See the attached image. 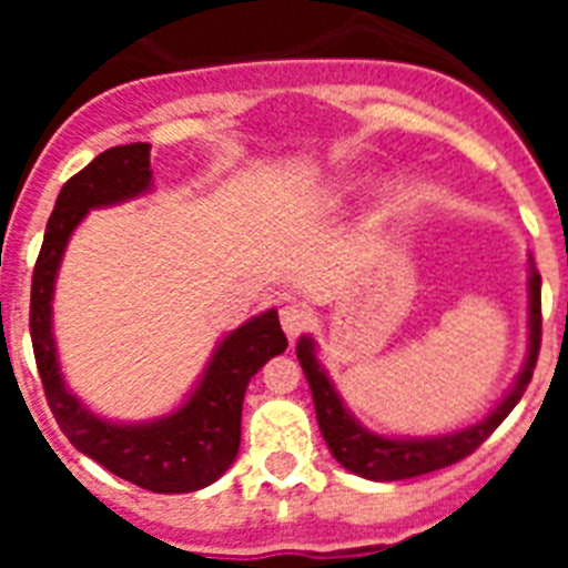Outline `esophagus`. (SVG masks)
Listing matches in <instances>:
<instances>
[{
	"mask_svg": "<svg viewBox=\"0 0 568 568\" xmlns=\"http://www.w3.org/2000/svg\"><path fill=\"white\" fill-rule=\"evenodd\" d=\"M278 318H281V327H284V333H287V338L295 341L301 333H304V329H307L310 310L301 307V304H284V307L278 310Z\"/></svg>",
	"mask_w": 568,
	"mask_h": 568,
	"instance_id": "34e87169",
	"label": "esophagus"
}]
</instances>
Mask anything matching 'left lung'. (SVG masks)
<instances>
[{"instance_id": "obj_1", "label": "left lung", "mask_w": 568, "mask_h": 568, "mask_svg": "<svg viewBox=\"0 0 568 568\" xmlns=\"http://www.w3.org/2000/svg\"><path fill=\"white\" fill-rule=\"evenodd\" d=\"M540 273L535 267V261L529 258V355L524 361L518 381L509 389L504 400H500L480 424L466 426L453 435H438V438H381V435L369 433L353 415L346 413L341 404L338 393L329 384L324 366L315 358V344L313 338H301L295 353H298L301 369L307 375L310 389H313L315 400V415H318L321 435L327 440L329 453L338 460L344 469L355 471L361 478L369 480H406L418 478L426 471L444 469L466 455H471L489 438L506 415L515 409L520 398H524L526 386H529L535 364H538L540 353Z\"/></svg>"}]
</instances>
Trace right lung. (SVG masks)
<instances>
[{"mask_svg":"<svg viewBox=\"0 0 568 568\" xmlns=\"http://www.w3.org/2000/svg\"><path fill=\"white\" fill-rule=\"evenodd\" d=\"M150 144L135 142L99 153L68 179L48 219L30 284V338L50 413L79 453L102 464L119 478L162 495L195 491L227 471L241 444V404L247 384L273 355L287 349L278 313L255 315L219 344L202 381L182 409L150 424H110L68 393L50 329V301L57 270L88 210L128 202L150 190Z\"/></svg>","mask_w":568,"mask_h":568,"instance_id":"right-lung-1","label":"right lung"}]
</instances>
